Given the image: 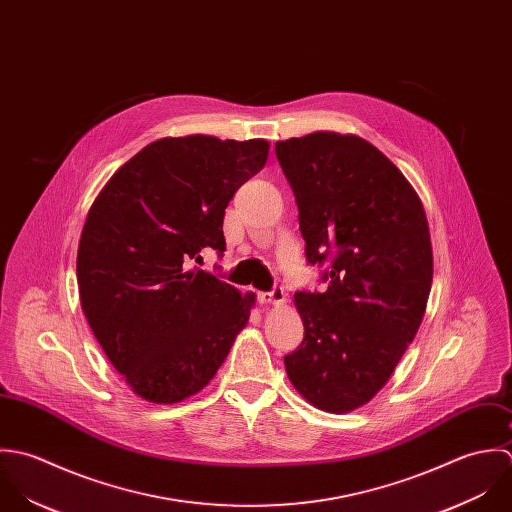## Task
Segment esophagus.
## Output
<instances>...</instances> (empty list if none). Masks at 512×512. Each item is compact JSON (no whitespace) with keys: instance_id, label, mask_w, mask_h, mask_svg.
Masks as SVG:
<instances>
[{"instance_id":"34e87169","label":"esophagus","mask_w":512,"mask_h":512,"mask_svg":"<svg viewBox=\"0 0 512 512\" xmlns=\"http://www.w3.org/2000/svg\"><path fill=\"white\" fill-rule=\"evenodd\" d=\"M261 303H271V305H281L285 301V289L283 287H273L269 293H259Z\"/></svg>"}]
</instances>
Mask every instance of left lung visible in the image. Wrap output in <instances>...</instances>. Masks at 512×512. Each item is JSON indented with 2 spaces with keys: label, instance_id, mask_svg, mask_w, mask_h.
Segmentation results:
<instances>
[{
  "label": "left lung",
  "instance_id": "left-lung-1",
  "mask_svg": "<svg viewBox=\"0 0 512 512\" xmlns=\"http://www.w3.org/2000/svg\"><path fill=\"white\" fill-rule=\"evenodd\" d=\"M324 293L297 291L301 346L289 380L316 408L368 404L413 340L433 281L427 217L404 174L370 142L312 132L275 144Z\"/></svg>",
  "mask_w": 512,
  "mask_h": 512
}]
</instances>
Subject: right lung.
<instances>
[{
    "label": "right lung",
    "mask_w": 512,
    "mask_h": 512,
    "mask_svg": "<svg viewBox=\"0 0 512 512\" xmlns=\"http://www.w3.org/2000/svg\"><path fill=\"white\" fill-rule=\"evenodd\" d=\"M269 142L162 138L91 205L77 253L81 307L110 364L152 404L198 394L249 320L255 295L196 267L225 251L223 215Z\"/></svg>",
    "instance_id": "obj_1"
}]
</instances>
